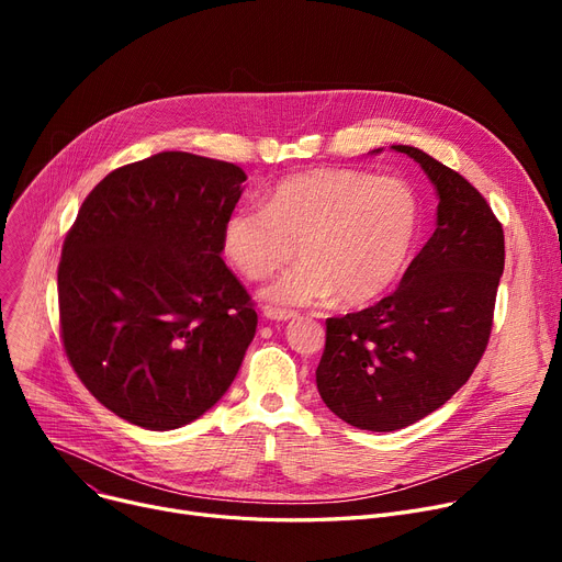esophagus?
Segmentation results:
<instances>
[{
    "label": "esophagus",
    "mask_w": 562,
    "mask_h": 562,
    "mask_svg": "<svg viewBox=\"0 0 562 562\" xmlns=\"http://www.w3.org/2000/svg\"><path fill=\"white\" fill-rule=\"evenodd\" d=\"M261 314H263V318H269V321H289V318L296 316V312L280 310V307H269V305L261 310Z\"/></svg>",
    "instance_id": "esophagus-1"
}]
</instances>
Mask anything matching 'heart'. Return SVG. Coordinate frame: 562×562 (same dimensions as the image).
Here are the masks:
<instances>
[{"label": "heart", "mask_w": 562, "mask_h": 562, "mask_svg": "<svg viewBox=\"0 0 562 562\" xmlns=\"http://www.w3.org/2000/svg\"><path fill=\"white\" fill-rule=\"evenodd\" d=\"M419 204L394 177L316 168L280 180L261 206H239L221 229L223 252L248 280H266L299 250L303 261L266 289L280 305H310L337 293L360 307L401 276L415 244Z\"/></svg>", "instance_id": "1"}]
</instances>
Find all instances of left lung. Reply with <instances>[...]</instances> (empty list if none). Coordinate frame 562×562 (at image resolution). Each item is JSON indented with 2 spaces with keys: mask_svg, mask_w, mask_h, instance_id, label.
Segmentation results:
<instances>
[{
  "mask_svg": "<svg viewBox=\"0 0 562 562\" xmlns=\"http://www.w3.org/2000/svg\"><path fill=\"white\" fill-rule=\"evenodd\" d=\"M392 150L415 159L432 182L435 232L392 296L326 321L316 369L323 403L346 424L373 432L428 417L474 373L506 259L504 227L460 172L419 147Z\"/></svg>",
  "mask_w": 562,
  "mask_h": 562,
  "instance_id": "left-lung-1",
  "label": "left lung"
}]
</instances>
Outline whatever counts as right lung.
I'll list each match as a JSON object with an SVG mask.
<instances>
[{
	"mask_svg": "<svg viewBox=\"0 0 562 562\" xmlns=\"http://www.w3.org/2000/svg\"><path fill=\"white\" fill-rule=\"evenodd\" d=\"M246 172L159 153L88 193L58 263L68 360L86 390L145 430L212 409L255 337L248 291L221 259Z\"/></svg>",
	"mask_w": 562,
	"mask_h": 562,
	"instance_id": "right-lung-1",
	"label": "right lung"
}]
</instances>
